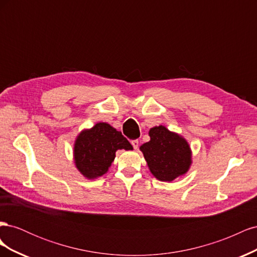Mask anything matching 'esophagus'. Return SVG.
<instances>
[{
  "mask_svg": "<svg viewBox=\"0 0 257 257\" xmlns=\"http://www.w3.org/2000/svg\"><path fill=\"white\" fill-rule=\"evenodd\" d=\"M131 144H132V146H133V147H134V149L136 150V149H137V148H138V144H139V143H138V141H137V139H135V141H132V142H131Z\"/></svg>",
  "mask_w": 257,
  "mask_h": 257,
  "instance_id": "esophagus-1",
  "label": "esophagus"
}]
</instances>
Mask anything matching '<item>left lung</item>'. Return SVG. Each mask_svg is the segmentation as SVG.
I'll return each instance as SVG.
<instances>
[{"label":"left lung","instance_id":"obj_1","mask_svg":"<svg viewBox=\"0 0 257 257\" xmlns=\"http://www.w3.org/2000/svg\"><path fill=\"white\" fill-rule=\"evenodd\" d=\"M149 135L150 142L144 144L141 150L155 178L161 181H173L188 172L191 150L182 137L162 125L151 128Z\"/></svg>","mask_w":257,"mask_h":257}]
</instances>
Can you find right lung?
Returning <instances> with one entry per match:
<instances>
[{"instance_id": "right-lung-1", "label": "right lung", "mask_w": 257, "mask_h": 257, "mask_svg": "<svg viewBox=\"0 0 257 257\" xmlns=\"http://www.w3.org/2000/svg\"><path fill=\"white\" fill-rule=\"evenodd\" d=\"M118 149L132 150L127 139L109 124L100 122L77 137L74 148L76 166L89 179L103 176L111 165Z\"/></svg>"}]
</instances>
